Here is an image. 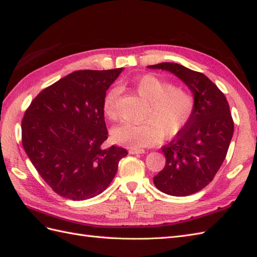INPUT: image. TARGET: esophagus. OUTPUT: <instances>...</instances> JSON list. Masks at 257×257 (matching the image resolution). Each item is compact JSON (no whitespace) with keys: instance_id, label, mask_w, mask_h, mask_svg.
Returning a JSON list of instances; mask_svg holds the SVG:
<instances>
[{"instance_id":"obj_1","label":"esophagus","mask_w":257,"mask_h":257,"mask_svg":"<svg viewBox=\"0 0 257 257\" xmlns=\"http://www.w3.org/2000/svg\"><path fill=\"white\" fill-rule=\"evenodd\" d=\"M129 153L130 154H143V153H146V150H143V149H130Z\"/></svg>"}]
</instances>
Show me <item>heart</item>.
<instances>
[{"label":"heart","mask_w":257,"mask_h":257,"mask_svg":"<svg viewBox=\"0 0 257 257\" xmlns=\"http://www.w3.org/2000/svg\"><path fill=\"white\" fill-rule=\"evenodd\" d=\"M131 87L149 101L147 120L142 123L123 121L111 130L115 142L131 148L151 147L160 143L163 137H175L185 129L194 111V97L191 92L175 85L155 74L134 78ZM119 90L110 88L103 100L104 114L109 119L118 116Z\"/></svg>","instance_id":"obj_1"}]
</instances>
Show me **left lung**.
I'll list each match as a JSON object with an SVG mask.
<instances>
[{
    "label": "left lung",
    "mask_w": 257,
    "mask_h": 257,
    "mask_svg": "<svg viewBox=\"0 0 257 257\" xmlns=\"http://www.w3.org/2000/svg\"><path fill=\"white\" fill-rule=\"evenodd\" d=\"M149 67L168 70L179 77L193 92L195 102L188 126L162 148L166 164L153 178L154 185L174 196L196 193L214 179L226 159L234 129L228 101L202 72L176 63Z\"/></svg>",
    "instance_id": "8db88e82"
}]
</instances>
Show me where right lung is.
<instances>
[{
    "mask_svg": "<svg viewBox=\"0 0 257 257\" xmlns=\"http://www.w3.org/2000/svg\"><path fill=\"white\" fill-rule=\"evenodd\" d=\"M122 68L77 70L43 89L26 109L22 141L32 165L55 193L83 201L102 193L127 150L107 139L103 100Z\"/></svg>",
    "mask_w": 257,
    "mask_h": 257,
    "instance_id": "add662e5",
    "label": "right lung"
}]
</instances>
